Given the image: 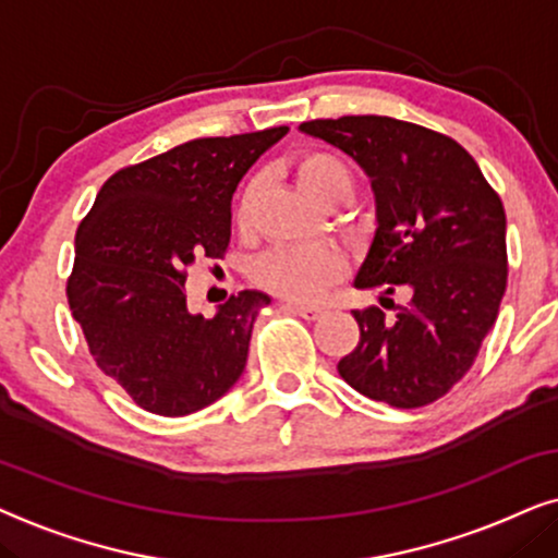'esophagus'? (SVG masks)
I'll return each instance as SVG.
<instances>
[{"label":"esophagus","mask_w":558,"mask_h":558,"mask_svg":"<svg viewBox=\"0 0 558 558\" xmlns=\"http://www.w3.org/2000/svg\"><path fill=\"white\" fill-rule=\"evenodd\" d=\"M280 308L291 311V314H299V316L306 318V322H316V318L324 314V308H318V306H306V303H291V301L280 303Z\"/></svg>","instance_id":"1"}]
</instances>
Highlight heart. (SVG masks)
<instances>
[{
  "mask_svg": "<svg viewBox=\"0 0 558 558\" xmlns=\"http://www.w3.org/2000/svg\"><path fill=\"white\" fill-rule=\"evenodd\" d=\"M301 189L314 196L318 204L331 202L337 196H352V173L337 155L324 150L303 153L295 162ZM255 189L247 185L242 191L236 219L247 225ZM347 259L329 244H301V247H280L265 255L255 267L257 283L283 299L308 303L322 295L326 288L344 275Z\"/></svg>",
  "mask_w": 558,
  "mask_h": 558,
  "instance_id": "heart-1",
  "label": "heart"
}]
</instances>
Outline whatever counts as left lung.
Returning <instances> with one entry per match:
<instances>
[{
    "label": "left lung",
    "instance_id": "1",
    "mask_svg": "<svg viewBox=\"0 0 558 558\" xmlns=\"http://www.w3.org/2000/svg\"><path fill=\"white\" fill-rule=\"evenodd\" d=\"M301 132L347 153L375 193V236L356 288H396L405 306L352 311L360 341L339 375L396 408L434 403L472 367L508 283L505 209L462 145L392 117L303 122ZM390 301V299H388Z\"/></svg>",
    "mask_w": 558,
    "mask_h": 558
}]
</instances>
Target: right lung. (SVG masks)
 Returning <instances> with one entry per match:
<instances>
[{"instance_id":"1","label":"right lung","mask_w":558,"mask_h":558,"mask_svg":"<svg viewBox=\"0 0 558 558\" xmlns=\"http://www.w3.org/2000/svg\"><path fill=\"white\" fill-rule=\"evenodd\" d=\"M286 132L191 140L117 170L78 225L71 314L101 373L145 411L196 413L242 377L270 295L242 291L204 318L185 306V270L225 255L236 183Z\"/></svg>"}]
</instances>
